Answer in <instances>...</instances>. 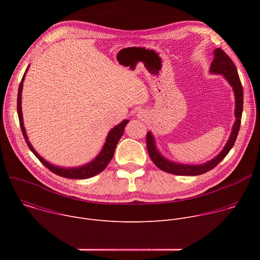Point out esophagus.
I'll use <instances>...</instances> for the list:
<instances>
[{
  "label": "esophagus",
  "instance_id": "obj_1",
  "mask_svg": "<svg viewBox=\"0 0 260 260\" xmlns=\"http://www.w3.org/2000/svg\"><path fill=\"white\" fill-rule=\"evenodd\" d=\"M140 116H141V115H140Z\"/></svg>",
  "mask_w": 260,
  "mask_h": 260
}]
</instances>
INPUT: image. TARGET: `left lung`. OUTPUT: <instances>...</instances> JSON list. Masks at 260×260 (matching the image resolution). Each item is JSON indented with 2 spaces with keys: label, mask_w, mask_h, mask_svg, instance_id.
<instances>
[{
  "label": "left lung",
  "mask_w": 260,
  "mask_h": 260,
  "mask_svg": "<svg viewBox=\"0 0 260 260\" xmlns=\"http://www.w3.org/2000/svg\"><path fill=\"white\" fill-rule=\"evenodd\" d=\"M210 72L212 74H220V75H223L234 89V93L236 98V109H235L236 121L234 123L230 139L225 144L223 150H222L216 157H214L213 159L203 165L193 166V165H183V164L174 162L164 157L157 150L154 137L150 132H148L146 136L148 153H149V156L154 162V165L164 172H167L173 175H178V176L202 175L214 169L228 155V153L231 151L233 146L235 145V142L237 140V137L240 131V125H241V119H242V113H243V98H244L243 86L239 77L237 68L234 61L231 59V57L223 50L221 48H216L214 50V59L211 63Z\"/></svg>",
  "instance_id": "8db88e82"
}]
</instances>
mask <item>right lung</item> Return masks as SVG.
<instances>
[{"label": "right lung", "instance_id": "add662e5", "mask_svg": "<svg viewBox=\"0 0 260 260\" xmlns=\"http://www.w3.org/2000/svg\"><path fill=\"white\" fill-rule=\"evenodd\" d=\"M28 70V67L26 68L23 77L21 79V82L19 84L18 87V93H17V113H18V118H19V124L21 127V132L23 135V138L28 146V148L30 149V151L36 155V157L38 158L48 170H50L52 173L60 176V177H64V178H69V179H87L90 177H93L98 174H100L101 172H103L106 167L108 166V164L112 159L113 155H114V151L116 145L118 143V141L120 140V138L123 135L124 132V127L127 124L128 120H123L122 122H120L118 125H116L115 127H113L111 129L107 136L106 142L102 148L101 152L99 153V155L91 160L90 162L81 166V167H77V168H61V167H56L53 166L51 164H49L48 161H46L42 156H40L38 153L36 152V150L32 148V146L30 145L26 133H25V128L23 125V119H22V111H21V91H22V86H23V81L25 78V74Z\"/></svg>", "mask_w": 260, "mask_h": 260}]
</instances>
